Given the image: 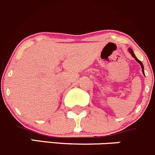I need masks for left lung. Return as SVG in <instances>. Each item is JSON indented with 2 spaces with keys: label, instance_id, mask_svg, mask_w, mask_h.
Masks as SVG:
<instances>
[{
  "label": "left lung",
  "instance_id": "1",
  "mask_svg": "<svg viewBox=\"0 0 155 155\" xmlns=\"http://www.w3.org/2000/svg\"><path fill=\"white\" fill-rule=\"evenodd\" d=\"M128 51L130 52V54L132 55V56H133V57L135 59H136V62H139V63L140 64V65H141V68H142V74H143L144 75H145V71H144V66H143V64H142V62H141L140 60H139V59H138L137 58H136V56H135L134 53H133V50H132L131 48H129V49H128Z\"/></svg>",
  "mask_w": 155,
  "mask_h": 155
}]
</instances>
